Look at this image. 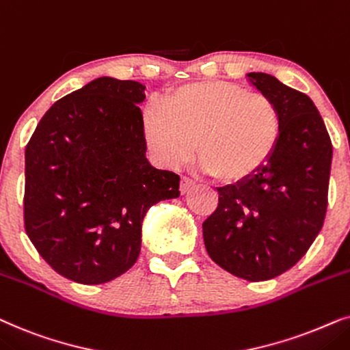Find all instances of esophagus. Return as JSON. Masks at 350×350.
<instances>
[{
    "label": "esophagus",
    "mask_w": 350,
    "mask_h": 350,
    "mask_svg": "<svg viewBox=\"0 0 350 350\" xmlns=\"http://www.w3.org/2000/svg\"><path fill=\"white\" fill-rule=\"evenodd\" d=\"M195 187V183L192 179H189V178H183L180 179V193H187L190 189H193Z\"/></svg>",
    "instance_id": "obj_1"
}]
</instances>
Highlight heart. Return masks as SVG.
I'll return each mask as SVG.
<instances>
[{
	"mask_svg": "<svg viewBox=\"0 0 350 350\" xmlns=\"http://www.w3.org/2000/svg\"><path fill=\"white\" fill-rule=\"evenodd\" d=\"M142 123L147 146L163 166L185 165L198 142L203 170L227 184L262 170L282 136L280 110L269 96L219 80L170 91L163 107L146 109Z\"/></svg>",
	"mask_w": 350,
	"mask_h": 350,
	"instance_id": "b5f03b06",
	"label": "heart"
}]
</instances>
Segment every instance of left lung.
<instances>
[{
  "label": "left lung",
  "mask_w": 350,
  "mask_h": 350,
  "mask_svg": "<svg viewBox=\"0 0 350 350\" xmlns=\"http://www.w3.org/2000/svg\"><path fill=\"white\" fill-rule=\"evenodd\" d=\"M246 78L280 110V142L253 178L217 189L219 203L203 222V240L224 270L264 282L291 269L321 230L333 146L309 96L267 73Z\"/></svg>",
  "instance_id": "1"
}]
</instances>
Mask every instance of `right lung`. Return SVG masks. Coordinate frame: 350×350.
Wrapping results in <instances>:
<instances>
[{"instance_id": "right-lung-1", "label": "right lung", "mask_w": 350, "mask_h": 350, "mask_svg": "<svg viewBox=\"0 0 350 350\" xmlns=\"http://www.w3.org/2000/svg\"><path fill=\"white\" fill-rule=\"evenodd\" d=\"M144 91L96 78L55 102L27 144V235L68 280L99 285L131 269L147 211L180 195L179 176L146 157Z\"/></svg>"}]
</instances>
